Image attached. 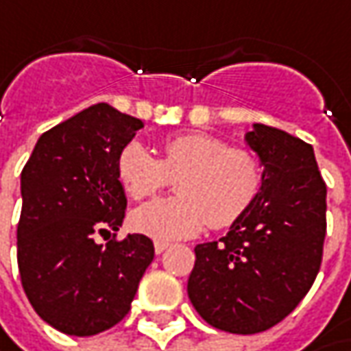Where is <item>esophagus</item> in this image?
<instances>
[{"label":"esophagus","mask_w":351,"mask_h":351,"mask_svg":"<svg viewBox=\"0 0 351 351\" xmlns=\"http://www.w3.org/2000/svg\"><path fill=\"white\" fill-rule=\"evenodd\" d=\"M169 245H171L169 241H162V239H157V241H155V252L162 253V252H165V250H167V247H169Z\"/></svg>","instance_id":"1"}]
</instances>
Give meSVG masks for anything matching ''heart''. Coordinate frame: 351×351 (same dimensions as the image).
Instances as JSON below:
<instances>
[{"mask_svg":"<svg viewBox=\"0 0 351 351\" xmlns=\"http://www.w3.org/2000/svg\"><path fill=\"white\" fill-rule=\"evenodd\" d=\"M115 173L133 200L157 194L176 178L178 196L149 202L130 218L137 232L157 239L196 236L208 221L214 230L230 228L245 216L263 186L261 162L253 153L208 133L167 139L160 159L139 141H130L117 153Z\"/></svg>","mask_w":351,"mask_h":351,"instance_id":"b5f03b06","label":"heart"}]
</instances>
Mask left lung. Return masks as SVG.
Segmentation results:
<instances>
[{
  "mask_svg": "<svg viewBox=\"0 0 351 351\" xmlns=\"http://www.w3.org/2000/svg\"><path fill=\"white\" fill-rule=\"evenodd\" d=\"M247 145L263 162V186L218 241L194 247L189 297L210 326L257 334L279 324L306 297L326 237V182L313 145L255 123Z\"/></svg>",
  "mask_w": 351,
  "mask_h": 351,
  "instance_id": "obj_1",
  "label": "left lung"
}]
</instances>
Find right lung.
<instances>
[{
	"mask_svg": "<svg viewBox=\"0 0 351 351\" xmlns=\"http://www.w3.org/2000/svg\"><path fill=\"white\" fill-rule=\"evenodd\" d=\"M141 128L108 104L90 106L45 131L21 171V285L35 313L69 336L123 320L153 261L149 237H117L128 198L115 159Z\"/></svg>",
	"mask_w": 351,
	"mask_h": 351,
	"instance_id": "1",
	"label": "right lung"
}]
</instances>
